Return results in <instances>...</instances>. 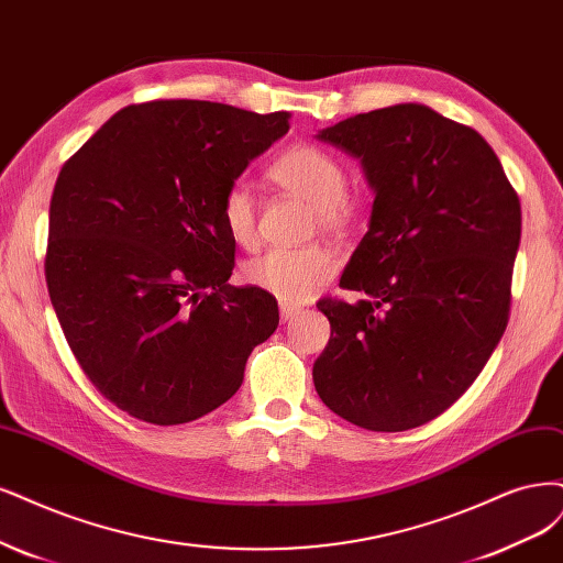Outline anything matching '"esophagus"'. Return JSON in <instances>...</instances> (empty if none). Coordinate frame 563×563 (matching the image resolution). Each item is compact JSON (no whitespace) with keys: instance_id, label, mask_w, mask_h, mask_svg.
<instances>
[{"instance_id":"1","label":"esophagus","mask_w":563,"mask_h":563,"mask_svg":"<svg viewBox=\"0 0 563 563\" xmlns=\"http://www.w3.org/2000/svg\"><path fill=\"white\" fill-rule=\"evenodd\" d=\"M282 321L284 323H288V321H294L298 314H300V307H294V305H286V302H282Z\"/></svg>"}]
</instances>
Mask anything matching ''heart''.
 <instances>
[{
  "mask_svg": "<svg viewBox=\"0 0 563 563\" xmlns=\"http://www.w3.org/2000/svg\"><path fill=\"white\" fill-rule=\"evenodd\" d=\"M269 179L314 207L319 228L340 232L356 219V200L346 190L342 163L314 144H294L269 165ZM221 221L230 240L240 246L256 242V200L246 184L225 190ZM335 273V258L321 246L269 249L244 265L246 284L300 305Z\"/></svg>",
  "mask_w": 563,
  "mask_h": 563,
  "instance_id": "1",
  "label": "heart"
}]
</instances>
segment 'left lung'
<instances>
[{"instance_id":"left-lung-1","label":"left lung","mask_w":563,"mask_h":563,"mask_svg":"<svg viewBox=\"0 0 563 563\" xmlns=\"http://www.w3.org/2000/svg\"><path fill=\"white\" fill-rule=\"evenodd\" d=\"M317 140L361 161L375 202L314 361L319 398L367 431L435 419L466 394L508 325L521 207L494 148L426 104L352 115Z\"/></svg>"}]
</instances>
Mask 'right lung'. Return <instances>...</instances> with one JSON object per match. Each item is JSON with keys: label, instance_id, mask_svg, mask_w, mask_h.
<instances>
[{"label": "right lung", "instance_id": "1", "mask_svg": "<svg viewBox=\"0 0 563 563\" xmlns=\"http://www.w3.org/2000/svg\"><path fill=\"white\" fill-rule=\"evenodd\" d=\"M288 132V113L161 100L113 113L55 181L46 284L95 389L130 417L174 426L238 394L277 331L275 296L230 286L221 202Z\"/></svg>", "mask_w": 563, "mask_h": 563}]
</instances>
